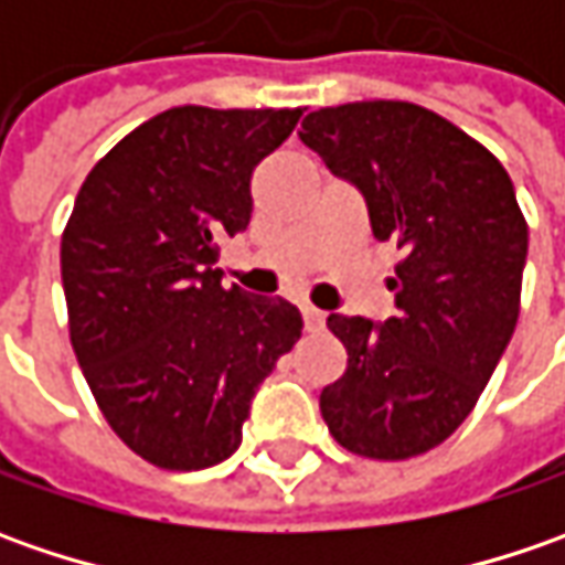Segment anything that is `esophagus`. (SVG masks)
Masks as SVG:
<instances>
[{"label":"esophagus","mask_w":565,"mask_h":565,"mask_svg":"<svg viewBox=\"0 0 565 565\" xmlns=\"http://www.w3.org/2000/svg\"><path fill=\"white\" fill-rule=\"evenodd\" d=\"M301 317H305V330H308V333H320V330H323V323H327L323 311L315 308V305H301Z\"/></svg>","instance_id":"1"}]
</instances>
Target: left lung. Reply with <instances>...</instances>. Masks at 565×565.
Returning a JSON list of instances; mask_svg holds the SVG:
<instances>
[{"instance_id": "1", "label": "left lung", "mask_w": 565, "mask_h": 565, "mask_svg": "<svg viewBox=\"0 0 565 565\" xmlns=\"http://www.w3.org/2000/svg\"><path fill=\"white\" fill-rule=\"evenodd\" d=\"M298 138L364 194L374 238L402 250L399 315L327 317L349 364L320 415L355 456H422L471 415L519 320L529 226L510 175L484 143L402 99L317 109Z\"/></svg>"}]
</instances>
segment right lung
Returning a JSON list of instances; mask_svg holds the SVG:
<instances>
[{"mask_svg":"<svg viewBox=\"0 0 565 565\" xmlns=\"http://www.w3.org/2000/svg\"><path fill=\"white\" fill-rule=\"evenodd\" d=\"M301 109L175 106L138 125L77 191L62 286L103 418L150 466L198 471L242 444L250 399L301 337L282 298L223 289L220 238L250 220V175Z\"/></svg>","mask_w":565,"mask_h":565,"instance_id":"1","label":"right lung"}]
</instances>
